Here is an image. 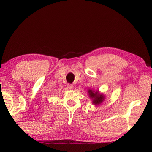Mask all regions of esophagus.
I'll return each instance as SVG.
<instances>
[{"mask_svg":"<svg viewBox=\"0 0 152 152\" xmlns=\"http://www.w3.org/2000/svg\"><path fill=\"white\" fill-rule=\"evenodd\" d=\"M67 87L69 89H73V86L72 84H68Z\"/></svg>","mask_w":152,"mask_h":152,"instance_id":"34e87169","label":"esophagus"}]
</instances>
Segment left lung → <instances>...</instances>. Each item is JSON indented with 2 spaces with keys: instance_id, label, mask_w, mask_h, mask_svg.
Here are the masks:
<instances>
[{
  "instance_id": "left-lung-1",
  "label": "left lung",
  "mask_w": 152,
  "mask_h": 152,
  "mask_svg": "<svg viewBox=\"0 0 152 152\" xmlns=\"http://www.w3.org/2000/svg\"><path fill=\"white\" fill-rule=\"evenodd\" d=\"M89 96L91 97V98H93V103L94 104H96L98 105L99 104H100L102 102H103L104 100V96L103 94H99L98 93V91L94 92L92 90H89L88 91Z\"/></svg>"
}]
</instances>
